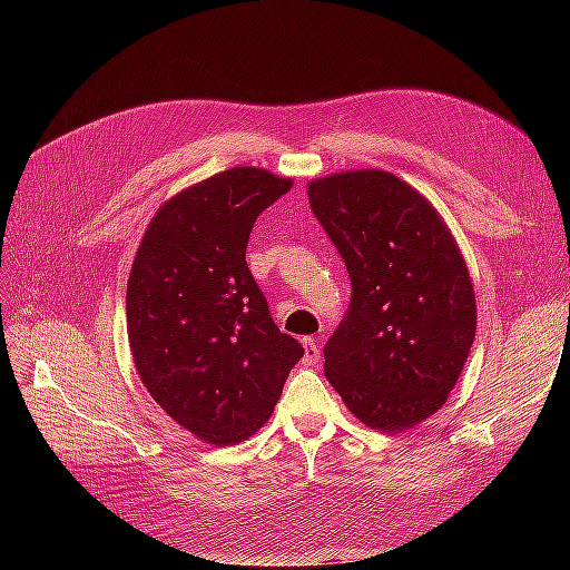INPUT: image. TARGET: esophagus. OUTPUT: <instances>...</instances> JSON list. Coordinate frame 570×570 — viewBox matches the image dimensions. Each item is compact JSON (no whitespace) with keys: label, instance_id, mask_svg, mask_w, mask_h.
Masks as SVG:
<instances>
[{"label":"esophagus","instance_id":"esophagus-1","mask_svg":"<svg viewBox=\"0 0 570 570\" xmlns=\"http://www.w3.org/2000/svg\"><path fill=\"white\" fill-rule=\"evenodd\" d=\"M302 344H304V361L308 366L312 364H316V361L321 358V347H318V342L314 340V337H304L302 340Z\"/></svg>","mask_w":570,"mask_h":570}]
</instances>
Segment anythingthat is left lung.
I'll list each match as a JSON object with an SVG mask.
<instances>
[{
	"instance_id": "8db88e82",
	"label": "left lung",
	"mask_w": 570,
	"mask_h": 570,
	"mask_svg": "<svg viewBox=\"0 0 570 570\" xmlns=\"http://www.w3.org/2000/svg\"><path fill=\"white\" fill-rule=\"evenodd\" d=\"M306 193L352 281L325 377L368 428H413L446 402L475 337L463 256L430 202L387 170L321 178Z\"/></svg>"
}]
</instances>
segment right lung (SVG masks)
Returning a JSON list of instances; mask_svg holds the SVG:
<instances>
[{
    "label": "right lung",
    "instance_id": "1",
    "mask_svg": "<svg viewBox=\"0 0 570 570\" xmlns=\"http://www.w3.org/2000/svg\"><path fill=\"white\" fill-rule=\"evenodd\" d=\"M292 180L237 166L187 187L151 218L128 281V340L170 419L216 446L254 435L302 344L281 333L247 266L254 220Z\"/></svg>",
    "mask_w": 570,
    "mask_h": 570
}]
</instances>
